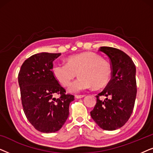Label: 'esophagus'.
Wrapping results in <instances>:
<instances>
[{
  "mask_svg": "<svg viewBox=\"0 0 153 153\" xmlns=\"http://www.w3.org/2000/svg\"><path fill=\"white\" fill-rule=\"evenodd\" d=\"M85 95H76V98L77 99H79V98H81V97H83Z\"/></svg>",
  "mask_w": 153,
  "mask_h": 153,
  "instance_id": "obj_1",
  "label": "esophagus"
}]
</instances>
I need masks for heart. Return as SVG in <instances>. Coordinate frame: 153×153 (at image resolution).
<instances>
[{
    "label": "heart",
    "mask_w": 153,
    "mask_h": 153,
    "mask_svg": "<svg viewBox=\"0 0 153 153\" xmlns=\"http://www.w3.org/2000/svg\"><path fill=\"white\" fill-rule=\"evenodd\" d=\"M68 65H65L62 68H55L53 66L54 75L63 85H67L74 76V72H81V74L91 79L96 85H101L105 82L110 72L108 65L104 60L100 59L97 55L93 53H83L71 56L69 58ZM72 70H71V69ZM81 88H89L91 83L88 81L79 80ZM74 90V87H71Z\"/></svg>",
    "instance_id": "1"
}]
</instances>
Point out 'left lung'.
I'll list each match as a JSON object with an SVG mask.
<instances>
[{"label":"left lung","instance_id":"obj_1","mask_svg":"<svg viewBox=\"0 0 153 153\" xmlns=\"http://www.w3.org/2000/svg\"><path fill=\"white\" fill-rule=\"evenodd\" d=\"M99 51L110 58L111 79L103 91L98 94L91 116L104 130H115L123 127L133 112L137 95L136 67L128 55L116 48L102 47ZM104 96V100L99 97Z\"/></svg>","mask_w":153,"mask_h":153}]
</instances>
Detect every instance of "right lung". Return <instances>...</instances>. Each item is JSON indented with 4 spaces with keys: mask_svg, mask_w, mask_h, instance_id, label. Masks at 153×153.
<instances>
[{
    "mask_svg": "<svg viewBox=\"0 0 153 153\" xmlns=\"http://www.w3.org/2000/svg\"><path fill=\"white\" fill-rule=\"evenodd\" d=\"M60 54H35L25 60L18 75L24 114L41 132L59 130L69 116L70 103L74 100V95L66 94L51 71L53 61ZM56 93L59 95L54 98Z\"/></svg>",
    "mask_w": 153,
    "mask_h": 153,
    "instance_id": "add662e5",
    "label": "right lung"
}]
</instances>
